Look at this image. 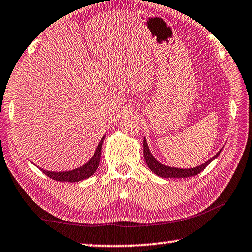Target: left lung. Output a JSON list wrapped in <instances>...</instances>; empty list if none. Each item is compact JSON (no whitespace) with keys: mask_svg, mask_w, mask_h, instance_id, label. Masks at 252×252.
<instances>
[{"mask_svg":"<svg viewBox=\"0 0 252 252\" xmlns=\"http://www.w3.org/2000/svg\"><path fill=\"white\" fill-rule=\"evenodd\" d=\"M221 151H222V149L217 152L216 155L211 158V159H209L208 161L204 162V163L198 165V167L189 168V169L174 168V167H169V165H165L158 161L156 158L153 157V155L150 151V149H149L146 138L143 139V156H144V160H146L147 165L153 173L157 174V176H159L161 178H165V179H168V178H170V179L171 178H177V179L190 178V177L197 176L198 173H200L202 170L206 169L207 165L210 164L217 157H219Z\"/></svg>","mask_w":252,"mask_h":252,"instance_id":"8db88e82","label":"left lung"}]
</instances>
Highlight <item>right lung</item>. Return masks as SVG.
I'll return each instance as SVG.
<instances>
[{"label":"right lung","mask_w":252,"mask_h":252,"mask_svg":"<svg viewBox=\"0 0 252 252\" xmlns=\"http://www.w3.org/2000/svg\"><path fill=\"white\" fill-rule=\"evenodd\" d=\"M103 138L101 139V141L97 144V148L94 152V155L91 157V159L88 162H85L83 165H81L79 168H75L73 170H69V171H49V170L41 169L44 174L50 177L53 180L58 181H66V182H79L85 180V179L90 178L93 173H95L96 169L99 168L100 159H101V150H102V144H103Z\"/></svg>","instance_id":"add662e5"}]
</instances>
